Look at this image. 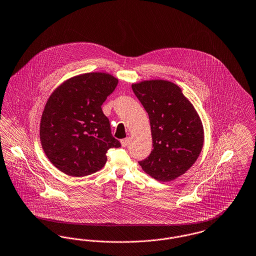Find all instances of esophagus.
<instances>
[{
	"mask_svg": "<svg viewBox=\"0 0 256 256\" xmlns=\"http://www.w3.org/2000/svg\"><path fill=\"white\" fill-rule=\"evenodd\" d=\"M130 141V137H126V138H124V139H122V140H120V144H122V147H126V145L128 144V142Z\"/></svg>",
	"mask_w": 256,
	"mask_h": 256,
	"instance_id": "34e87169",
	"label": "esophagus"
}]
</instances>
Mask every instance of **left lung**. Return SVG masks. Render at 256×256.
I'll return each mask as SVG.
<instances>
[{
    "label": "left lung",
    "mask_w": 256,
    "mask_h": 256,
    "mask_svg": "<svg viewBox=\"0 0 256 256\" xmlns=\"http://www.w3.org/2000/svg\"><path fill=\"white\" fill-rule=\"evenodd\" d=\"M132 87L149 115L154 147L139 164L156 180H175L194 166L202 150L199 115L180 87L170 81L148 80Z\"/></svg>",
    "instance_id": "left-lung-1"
}]
</instances>
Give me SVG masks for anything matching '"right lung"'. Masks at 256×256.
<instances>
[{
	"instance_id": "right-lung-1",
	"label": "right lung",
	"mask_w": 256,
	"mask_h": 256,
	"mask_svg": "<svg viewBox=\"0 0 256 256\" xmlns=\"http://www.w3.org/2000/svg\"><path fill=\"white\" fill-rule=\"evenodd\" d=\"M117 84L108 74H84L64 81L48 98L40 137L46 156L62 173L90 175L104 166L107 150L120 147L102 109Z\"/></svg>"
}]
</instances>
